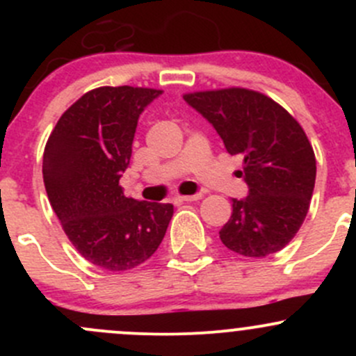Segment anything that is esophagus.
Instances as JSON below:
<instances>
[{
    "mask_svg": "<svg viewBox=\"0 0 356 356\" xmlns=\"http://www.w3.org/2000/svg\"><path fill=\"white\" fill-rule=\"evenodd\" d=\"M201 195H189V196H177V201H198Z\"/></svg>",
    "mask_w": 356,
    "mask_h": 356,
    "instance_id": "esophagus-1",
    "label": "esophagus"
}]
</instances>
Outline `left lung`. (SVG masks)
<instances>
[{
	"instance_id": "1",
	"label": "left lung",
	"mask_w": 356,
	"mask_h": 356,
	"mask_svg": "<svg viewBox=\"0 0 356 356\" xmlns=\"http://www.w3.org/2000/svg\"><path fill=\"white\" fill-rule=\"evenodd\" d=\"M224 141L229 155L243 158L250 188L232 198V215L220 229L229 250L250 258L277 253L296 236L310 208L317 161L300 122L264 92L224 88L186 92Z\"/></svg>"
}]
</instances>
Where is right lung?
I'll return each instance as SVG.
<instances>
[{"mask_svg": "<svg viewBox=\"0 0 356 356\" xmlns=\"http://www.w3.org/2000/svg\"><path fill=\"white\" fill-rule=\"evenodd\" d=\"M160 89L103 86L63 111L42 155L48 200L75 250L96 267L124 272L160 246L174 204L136 201L118 184L138 118Z\"/></svg>", "mask_w": 356, "mask_h": 356, "instance_id": "right-lung-1", "label": "right lung"}]
</instances>
